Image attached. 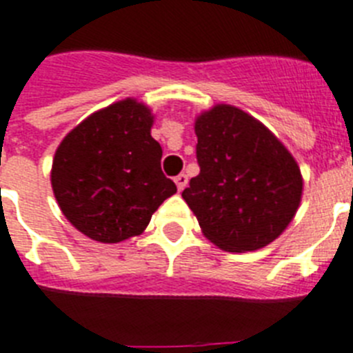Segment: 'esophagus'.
<instances>
[{
    "label": "esophagus",
    "mask_w": 353,
    "mask_h": 353,
    "mask_svg": "<svg viewBox=\"0 0 353 353\" xmlns=\"http://www.w3.org/2000/svg\"><path fill=\"white\" fill-rule=\"evenodd\" d=\"M174 181H176V185H177V190H185V186L188 185V176L186 174H179V176L174 177Z\"/></svg>",
    "instance_id": "34e87169"
}]
</instances>
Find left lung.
Returning a JSON list of instances; mask_svg holds the SVG:
<instances>
[{"label":"left lung","instance_id":"8db88e82","mask_svg":"<svg viewBox=\"0 0 353 353\" xmlns=\"http://www.w3.org/2000/svg\"><path fill=\"white\" fill-rule=\"evenodd\" d=\"M199 176L183 199L208 240L228 252L266 247L293 220L300 168L286 147L249 113L216 104L195 121Z\"/></svg>","mask_w":353,"mask_h":353}]
</instances>
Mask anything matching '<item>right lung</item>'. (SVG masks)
Masks as SVG:
<instances>
[{"label":"right lung","instance_id":"add662e5","mask_svg":"<svg viewBox=\"0 0 353 353\" xmlns=\"http://www.w3.org/2000/svg\"><path fill=\"white\" fill-rule=\"evenodd\" d=\"M151 125V110L124 99L92 113L57 149L51 185L58 206L92 240L117 243L140 234L177 192L161 172L163 152Z\"/></svg>","mask_w":353,"mask_h":353}]
</instances>
